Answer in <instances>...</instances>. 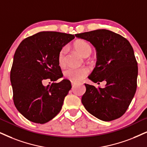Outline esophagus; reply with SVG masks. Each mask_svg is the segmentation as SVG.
I'll list each match as a JSON object with an SVG mask.
<instances>
[{
    "instance_id": "esophagus-1",
    "label": "esophagus",
    "mask_w": 147,
    "mask_h": 147,
    "mask_svg": "<svg viewBox=\"0 0 147 147\" xmlns=\"http://www.w3.org/2000/svg\"><path fill=\"white\" fill-rule=\"evenodd\" d=\"M71 84H72V86H75V85L77 84V82H75V81H71Z\"/></svg>"
}]
</instances>
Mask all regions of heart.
Returning <instances> with one entry per match:
<instances>
[{"mask_svg":"<svg viewBox=\"0 0 147 147\" xmlns=\"http://www.w3.org/2000/svg\"><path fill=\"white\" fill-rule=\"evenodd\" d=\"M74 47L83 57L88 56L92 52V47L88 42L83 40H77L74 42ZM67 51L66 47L62 48L59 52L57 56L59 66L61 67L66 64V53ZM89 73V69L86 67L68 68L65 70L64 75L72 81H79L86 77Z\"/></svg>","mask_w":147,"mask_h":147,"instance_id":"obj_1","label":"heart"}]
</instances>
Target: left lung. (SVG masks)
Here are the masks:
<instances>
[{
	"instance_id": "obj_1",
	"label": "left lung",
	"mask_w": 147,
	"mask_h": 147,
	"mask_svg": "<svg viewBox=\"0 0 147 147\" xmlns=\"http://www.w3.org/2000/svg\"><path fill=\"white\" fill-rule=\"evenodd\" d=\"M95 47L97 62L88 78L94 83L105 81V87L85 84L81 98L85 109L96 118L111 121L121 117L136 93L138 64L129 42L120 34L105 29L75 34Z\"/></svg>"
}]
</instances>
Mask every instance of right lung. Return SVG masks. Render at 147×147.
Instances as JSON below:
<instances>
[{
  "label": "right lung",
  "mask_w": 147,
  "mask_h": 147,
  "mask_svg": "<svg viewBox=\"0 0 147 147\" xmlns=\"http://www.w3.org/2000/svg\"><path fill=\"white\" fill-rule=\"evenodd\" d=\"M72 34L44 31L22 40L14 54L11 70L13 102L25 118L36 123L49 121L60 113L64 98L71 89L67 79L47 87L42 81L63 77L57 56Z\"/></svg>",
  "instance_id": "obj_1"
}]
</instances>
